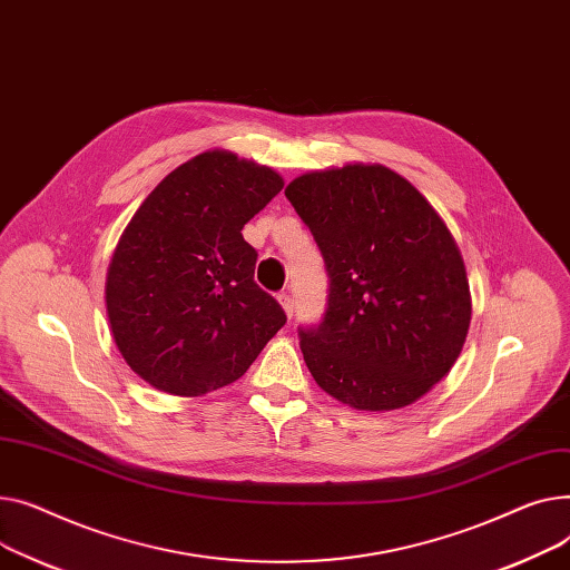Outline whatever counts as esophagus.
<instances>
[{
  "mask_svg": "<svg viewBox=\"0 0 570 570\" xmlns=\"http://www.w3.org/2000/svg\"><path fill=\"white\" fill-rule=\"evenodd\" d=\"M278 301H281V306H283V311H285V315L287 317H292V311H294V298L289 296V294H278Z\"/></svg>",
  "mask_w": 570,
  "mask_h": 570,
  "instance_id": "34e87169",
  "label": "esophagus"
}]
</instances>
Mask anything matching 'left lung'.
<instances>
[{"mask_svg":"<svg viewBox=\"0 0 570 570\" xmlns=\"http://www.w3.org/2000/svg\"><path fill=\"white\" fill-rule=\"evenodd\" d=\"M285 195L328 274L322 324L298 331L311 375L354 410L416 403L449 375L472 322L470 283L446 223L380 163L306 173Z\"/></svg>","mask_w":570,"mask_h":570,"instance_id":"8db88e82","label":"left lung"}]
</instances>
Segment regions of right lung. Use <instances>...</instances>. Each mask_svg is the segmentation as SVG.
I'll return each mask as SVG.
<instances>
[{
  "instance_id": "1",
  "label": "right lung",
  "mask_w": 570,
  "mask_h": 570,
  "mask_svg": "<svg viewBox=\"0 0 570 570\" xmlns=\"http://www.w3.org/2000/svg\"><path fill=\"white\" fill-rule=\"evenodd\" d=\"M283 186L272 167L209 149L132 214L108 266L106 308L117 350L154 389L195 397L237 382L285 324L242 234Z\"/></svg>"
}]
</instances>
